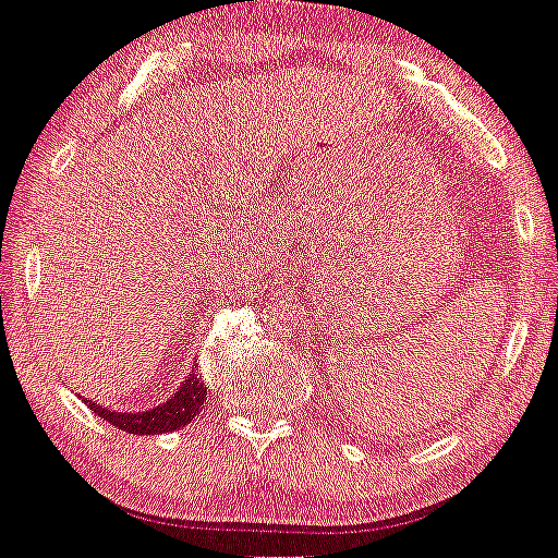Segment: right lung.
Listing matches in <instances>:
<instances>
[{"instance_id":"obj_1","label":"right lung","mask_w":558,"mask_h":558,"mask_svg":"<svg viewBox=\"0 0 558 558\" xmlns=\"http://www.w3.org/2000/svg\"><path fill=\"white\" fill-rule=\"evenodd\" d=\"M207 401V386L202 380V375L191 373L189 380L183 383L175 391V397H170L165 404L154 407L148 412H117L98 407L95 401H87L89 410L98 412L106 423H111L113 428L128 430V434L137 436H154V434H167V430H178L183 425H189L199 415V410Z\"/></svg>"}]
</instances>
